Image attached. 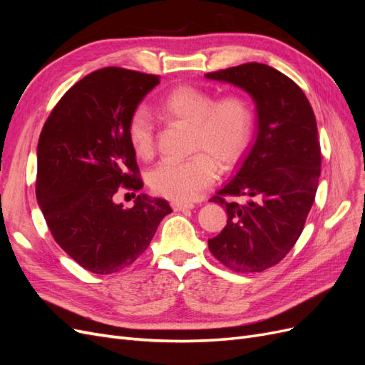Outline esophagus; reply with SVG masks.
<instances>
[{"instance_id":"obj_1","label":"esophagus","mask_w":365,"mask_h":365,"mask_svg":"<svg viewBox=\"0 0 365 365\" xmlns=\"http://www.w3.org/2000/svg\"><path fill=\"white\" fill-rule=\"evenodd\" d=\"M170 205L175 212H184V210H192L195 207V204L192 202H180V201H172Z\"/></svg>"}]
</instances>
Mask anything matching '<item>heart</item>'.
<instances>
[{
  "instance_id": "b5f03b06",
  "label": "heart",
  "mask_w": 365,
  "mask_h": 365,
  "mask_svg": "<svg viewBox=\"0 0 365 365\" xmlns=\"http://www.w3.org/2000/svg\"><path fill=\"white\" fill-rule=\"evenodd\" d=\"M164 117L190 125L189 150L185 160H164L148 173V182L157 195L173 201H190L217 178L216 161L230 168L247 150L252 113L242 96L227 94L213 101L201 88L182 85L158 102ZM128 140L140 158L155 150V125L145 109H135L128 121Z\"/></svg>"
}]
</instances>
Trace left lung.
<instances>
[{
  "label": "left lung",
  "instance_id": "8db88e82",
  "mask_svg": "<svg viewBox=\"0 0 365 365\" xmlns=\"http://www.w3.org/2000/svg\"><path fill=\"white\" fill-rule=\"evenodd\" d=\"M205 77L242 88L257 111L256 141L233 180L210 200L227 208L228 219L208 248L230 269L262 272L291 251L314 204L322 172L315 114L302 88L269 65L250 62Z\"/></svg>",
  "mask_w": 365,
  "mask_h": 365
}]
</instances>
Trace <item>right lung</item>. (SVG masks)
I'll use <instances>...</instances> for the list:
<instances>
[{
	"label": "right lung",
	"instance_id": "1",
	"mask_svg": "<svg viewBox=\"0 0 365 365\" xmlns=\"http://www.w3.org/2000/svg\"><path fill=\"white\" fill-rule=\"evenodd\" d=\"M158 83L153 74L97 70L62 96L42 128L36 200L54 240L90 272L128 268L172 213L168 201L145 193L132 208L114 202L118 187H143L128 121Z\"/></svg>",
	"mask_w": 365,
	"mask_h": 365
}]
</instances>
